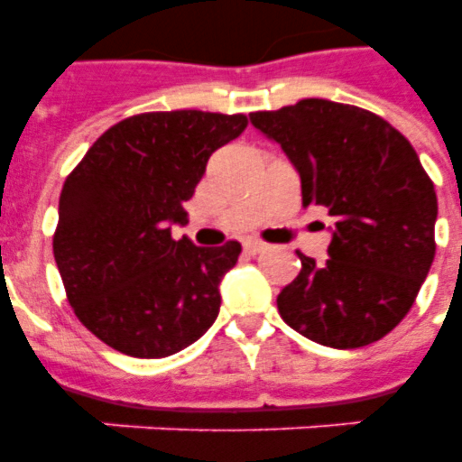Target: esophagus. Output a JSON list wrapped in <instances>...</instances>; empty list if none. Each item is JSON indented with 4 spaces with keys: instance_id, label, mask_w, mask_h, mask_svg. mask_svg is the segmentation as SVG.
Here are the masks:
<instances>
[{
    "instance_id": "1",
    "label": "esophagus",
    "mask_w": 462,
    "mask_h": 462,
    "mask_svg": "<svg viewBox=\"0 0 462 462\" xmlns=\"http://www.w3.org/2000/svg\"><path fill=\"white\" fill-rule=\"evenodd\" d=\"M268 249V245H263V242H259V239H246L245 242V252L252 254V256H256V254H263Z\"/></svg>"
}]
</instances>
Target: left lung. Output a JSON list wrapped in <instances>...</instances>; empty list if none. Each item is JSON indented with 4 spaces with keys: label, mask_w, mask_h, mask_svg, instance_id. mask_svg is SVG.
<instances>
[{
    "label": "left lung",
    "mask_w": 462,
    "mask_h": 462,
    "mask_svg": "<svg viewBox=\"0 0 462 462\" xmlns=\"http://www.w3.org/2000/svg\"><path fill=\"white\" fill-rule=\"evenodd\" d=\"M249 117L300 172L304 208L336 220L326 263L297 252L282 321L337 350L376 343L405 319L437 252V191L415 148L379 115L321 97Z\"/></svg>",
    "instance_id": "left-lung-1"
}]
</instances>
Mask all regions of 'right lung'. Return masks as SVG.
<instances>
[{
    "label": "right lung",
    "mask_w": 462,
    "mask_h": 462,
    "mask_svg": "<svg viewBox=\"0 0 462 462\" xmlns=\"http://www.w3.org/2000/svg\"><path fill=\"white\" fill-rule=\"evenodd\" d=\"M245 115L143 112L110 126L64 181L52 249L79 321L129 357L184 350L213 326L239 242L172 239L206 162Z\"/></svg>",
    "instance_id": "1"
}]
</instances>
